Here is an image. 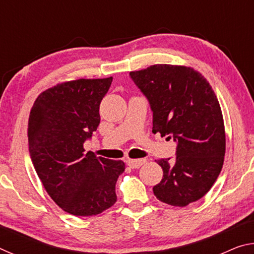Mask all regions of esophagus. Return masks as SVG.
Wrapping results in <instances>:
<instances>
[{
    "label": "esophagus",
    "instance_id": "obj_1",
    "mask_svg": "<svg viewBox=\"0 0 254 254\" xmlns=\"http://www.w3.org/2000/svg\"><path fill=\"white\" fill-rule=\"evenodd\" d=\"M144 162H145V159H128L127 165L130 166L132 169H136V168H140Z\"/></svg>",
    "mask_w": 254,
    "mask_h": 254
}]
</instances>
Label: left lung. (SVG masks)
<instances>
[{"instance_id":"left-lung-1","label":"left lung","mask_w":254,"mask_h":254,"mask_svg":"<svg viewBox=\"0 0 254 254\" xmlns=\"http://www.w3.org/2000/svg\"><path fill=\"white\" fill-rule=\"evenodd\" d=\"M130 77L149 101L152 132L177 143L174 161L157 160L163 177L154 196L179 207L200 199L216 182L225 154L224 121L212 86L190 67L166 64Z\"/></svg>"}]
</instances>
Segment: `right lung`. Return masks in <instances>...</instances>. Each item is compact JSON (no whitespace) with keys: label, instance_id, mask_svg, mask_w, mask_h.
<instances>
[{"label":"right lung","instance_id":"obj_1","mask_svg":"<svg viewBox=\"0 0 254 254\" xmlns=\"http://www.w3.org/2000/svg\"><path fill=\"white\" fill-rule=\"evenodd\" d=\"M113 77L66 81L42 92L30 112L29 152L53 200L76 216H93L117 201L115 184L126 165L85 153L101 121L100 104Z\"/></svg>","mask_w":254,"mask_h":254}]
</instances>
